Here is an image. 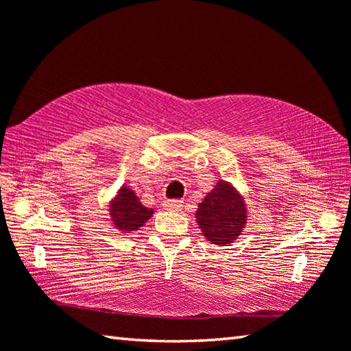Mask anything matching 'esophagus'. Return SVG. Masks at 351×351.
I'll list each match as a JSON object with an SVG mask.
<instances>
[{"label": "esophagus", "mask_w": 351, "mask_h": 351, "mask_svg": "<svg viewBox=\"0 0 351 351\" xmlns=\"http://www.w3.org/2000/svg\"><path fill=\"white\" fill-rule=\"evenodd\" d=\"M164 207L167 210H181V207H182V201L181 199H167L164 203Z\"/></svg>", "instance_id": "esophagus-1"}]
</instances>
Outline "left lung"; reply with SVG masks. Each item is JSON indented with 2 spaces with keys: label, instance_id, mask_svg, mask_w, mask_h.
<instances>
[{
  "label": "left lung",
  "instance_id": "1",
  "mask_svg": "<svg viewBox=\"0 0 351 351\" xmlns=\"http://www.w3.org/2000/svg\"><path fill=\"white\" fill-rule=\"evenodd\" d=\"M195 217L207 241L228 246L239 239L246 226L245 198L232 184L219 180L198 204Z\"/></svg>",
  "mask_w": 351,
  "mask_h": 351
}]
</instances>
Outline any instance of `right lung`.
Here are the masks:
<instances>
[{
	"label": "right lung",
	"instance_id": "add662e5",
	"mask_svg": "<svg viewBox=\"0 0 351 351\" xmlns=\"http://www.w3.org/2000/svg\"><path fill=\"white\" fill-rule=\"evenodd\" d=\"M108 212L112 226L123 234L139 230L153 215V209L142 204L138 195L127 186L119 189L116 197L110 201Z\"/></svg>",
	"mask_w": 351,
	"mask_h": 351
}]
</instances>
